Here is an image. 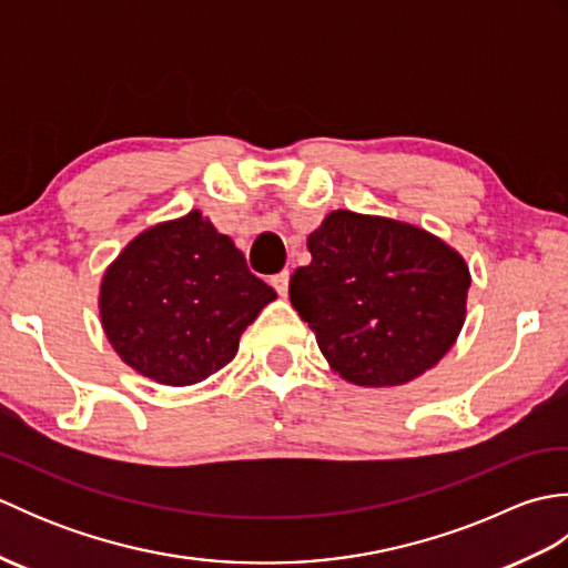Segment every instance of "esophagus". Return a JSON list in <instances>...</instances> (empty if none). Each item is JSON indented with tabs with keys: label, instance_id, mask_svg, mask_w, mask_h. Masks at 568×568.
<instances>
[{
	"label": "esophagus",
	"instance_id": "obj_1",
	"mask_svg": "<svg viewBox=\"0 0 568 568\" xmlns=\"http://www.w3.org/2000/svg\"><path fill=\"white\" fill-rule=\"evenodd\" d=\"M271 285L277 291V295H287V285H291V273L281 271L271 277Z\"/></svg>",
	"mask_w": 568,
	"mask_h": 568
}]
</instances>
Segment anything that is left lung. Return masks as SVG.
<instances>
[{
  "label": "left lung",
  "instance_id": "1",
  "mask_svg": "<svg viewBox=\"0 0 568 568\" xmlns=\"http://www.w3.org/2000/svg\"><path fill=\"white\" fill-rule=\"evenodd\" d=\"M291 303L339 376L403 385L437 366L466 320L468 265L442 239L388 216L336 210L310 234Z\"/></svg>",
  "mask_w": 568,
  "mask_h": 568
}]
</instances>
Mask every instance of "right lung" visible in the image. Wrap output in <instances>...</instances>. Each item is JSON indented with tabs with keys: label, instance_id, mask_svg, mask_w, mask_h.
Wrapping results in <instances>:
<instances>
[{
	"label": "right lung",
	"instance_id": "obj_1",
	"mask_svg": "<svg viewBox=\"0 0 568 568\" xmlns=\"http://www.w3.org/2000/svg\"><path fill=\"white\" fill-rule=\"evenodd\" d=\"M275 291L200 210L129 241L100 285L102 329L126 366L161 385L224 368Z\"/></svg>",
	"mask_w": 568,
	"mask_h": 568
}]
</instances>
